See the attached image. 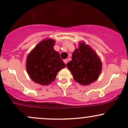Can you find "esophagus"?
<instances>
[{
	"mask_svg": "<svg viewBox=\"0 0 128 128\" xmlns=\"http://www.w3.org/2000/svg\"><path fill=\"white\" fill-rule=\"evenodd\" d=\"M64 62L66 64H67V63L68 62V60H67V59H66V60H64Z\"/></svg>",
	"mask_w": 128,
	"mask_h": 128,
	"instance_id": "1",
	"label": "esophagus"
}]
</instances>
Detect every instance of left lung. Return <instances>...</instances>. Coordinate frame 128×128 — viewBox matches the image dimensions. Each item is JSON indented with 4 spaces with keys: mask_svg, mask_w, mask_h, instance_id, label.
I'll return each mask as SVG.
<instances>
[{
    "mask_svg": "<svg viewBox=\"0 0 128 128\" xmlns=\"http://www.w3.org/2000/svg\"><path fill=\"white\" fill-rule=\"evenodd\" d=\"M72 54V61L67 64L75 81L88 86L99 78L102 70V62L96 53L84 42Z\"/></svg>",
    "mask_w": 128,
    "mask_h": 128,
    "instance_id": "obj_1",
    "label": "left lung"
}]
</instances>
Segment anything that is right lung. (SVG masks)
I'll list each match as a JSON object with an SVG mask.
<instances>
[{
	"label": "right lung",
	"instance_id": "add662e5",
	"mask_svg": "<svg viewBox=\"0 0 128 128\" xmlns=\"http://www.w3.org/2000/svg\"><path fill=\"white\" fill-rule=\"evenodd\" d=\"M55 43L54 40H42L28 56L26 70L36 83L42 86L50 84L55 80L58 72L66 67L60 54L54 49Z\"/></svg>",
	"mask_w": 128,
	"mask_h": 128
}]
</instances>
